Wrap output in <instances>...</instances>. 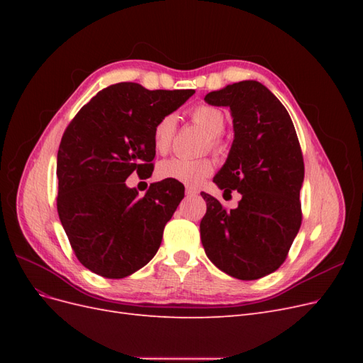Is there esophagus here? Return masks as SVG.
<instances>
[{"label": "esophagus", "mask_w": 363, "mask_h": 363, "mask_svg": "<svg viewBox=\"0 0 363 363\" xmlns=\"http://www.w3.org/2000/svg\"><path fill=\"white\" fill-rule=\"evenodd\" d=\"M186 195H188V196H195V195H199V189L192 188V186H186Z\"/></svg>", "instance_id": "esophagus-1"}]
</instances>
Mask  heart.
I'll return each instance as SVG.
<instances>
[{
    "mask_svg": "<svg viewBox=\"0 0 363 363\" xmlns=\"http://www.w3.org/2000/svg\"><path fill=\"white\" fill-rule=\"evenodd\" d=\"M192 123L203 128L207 135L206 150H211L213 155H221L224 151V142L221 139L225 128V116L219 108L199 104L189 113ZM175 133V116H162L155 128H152V145L160 155H164L172 144ZM215 171V163L211 157L186 159V157H171L159 163L157 174L163 180L180 182L188 186H199L207 177H211Z\"/></svg>",
    "mask_w": 363,
    "mask_h": 363,
    "instance_id": "obj_1",
    "label": "heart"
}]
</instances>
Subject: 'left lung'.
Returning a JSON list of instances; mask_svg holds the SVG:
<instances>
[{
  "mask_svg": "<svg viewBox=\"0 0 363 363\" xmlns=\"http://www.w3.org/2000/svg\"><path fill=\"white\" fill-rule=\"evenodd\" d=\"M212 106L232 111L235 140L213 182L242 200L227 208L201 192L200 223L207 257L228 276L257 280L280 268L298 233L303 212V152L284 106L259 82H239L207 94Z\"/></svg>",
  "mask_w": 363,
  "mask_h": 363,
  "instance_id": "obj_1",
  "label": "left lung"
}]
</instances>
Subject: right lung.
<instances>
[{
	"label": "right lung",
	"instance_id": "add662e5",
	"mask_svg": "<svg viewBox=\"0 0 363 363\" xmlns=\"http://www.w3.org/2000/svg\"><path fill=\"white\" fill-rule=\"evenodd\" d=\"M192 94L112 84L65 130L57 152V212L74 255L98 276L124 279L157 252L184 188L162 180L139 199L125 180L135 171H152V128Z\"/></svg>",
	"mask_w": 363,
	"mask_h": 363
}]
</instances>
